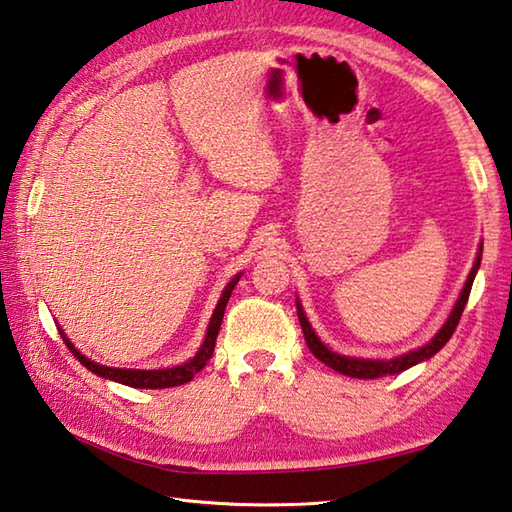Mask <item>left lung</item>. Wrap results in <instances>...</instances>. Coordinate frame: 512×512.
Returning <instances> with one entry per match:
<instances>
[{
    "label": "left lung",
    "mask_w": 512,
    "mask_h": 512,
    "mask_svg": "<svg viewBox=\"0 0 512 512\" xmlns=\"http://www.w3.org/2000/svg\"><path fill=\"white\" fill-rule=\"evenodd\" d=\"M479 264H481V250H479V255H477L475 266H472V271H470V275H468L466 286H463V291H461V295H459L457 306H454L452 313H450L448 322L443 324V329H441L439 333H436V336L432 338V342H427V345L421 347V349L405 353V356L394 358V360H360V358L340 356V353H333L331 349H327V347L322 345L320 338L315 336V331L311 329L309 320L304 318L302 306L297 304V318H300V327H302V333H304L306 347H309L313 356L318 358L320 362H324V365L331 367V369H336L338 374H345V376H349V378H362V380H367V378H380V376L401 374V371L414 367L416 362L432 358L434 353L441 351V347L445 345V342H448V340L452 338V333H454V329H457V324H459L461 315H463V309H466V302H468V297H470V288H472V282H475V275H477Z\"/></svg>",
    "instance_id": "obj_1"
}]
</instances>
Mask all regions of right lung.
Here are the masks:
<instances>
[{
    "label": "right lung",
    "mask_w": 512,
    "mask_h": 512,
    "mask_svg": "<svg viewBox=\"0 0 512 512\" xmlns=\"http://www.w3.org/2000/svg\"><path fill=\"white\" fill-rule=\"evenodd\" d=\"M239 282V275L232 280L228 286L224 295H221V300L217 304L215 313H212V320H210V327H208V333H206V340H203V345L199 349L197 356H194L190 362H185V365H179V367H172V369H156V371H141V369H114V367H102L98 365V362L89 360L82 356V353L71 345V342L62 338L64 342H67V347L71 349L73 356H76L82 365H85L89 371H94V374H98L100 378H109V380H116V383H123V385H129V387H138V389H165V387H179V385H185L190 383V380L199 374V371L206 367V362L212 358V351H215V345H217V333L221 329V320H224V311H226V304L230 300V293L232 288H235V284Z\"/></svg>",
    "instance_id": "1"
}]
</instances>
